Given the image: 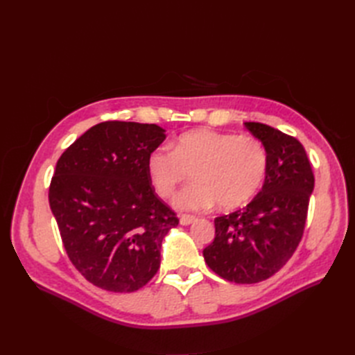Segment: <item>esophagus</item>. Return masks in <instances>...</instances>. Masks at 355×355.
<instances>
[{"mask_svg": "<svg viewBox=\"0 0 355 355\" xmlns=\"http://www.w3.org/2000/svg\"><path fill=\"white\" fill-rule=\"evenodd\" d=\"M196 220H197V218H196V216H192V214H182L180 219H179L180 225H184V227H187V225L194 223Z\"/></svg>", "mask_w": 355, "mask_h": 355, "instance_id": "esophagus-1", "label": "esophagus"}]
</instances>
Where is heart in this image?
<instances>
[{"label":"heart","mask_w":355,"mask_h":355,"mask_svg":"<svg viewBox=\"0 0 355 355\" xmlns=\"http://www.w3.org/2000/svg\"><path fill=\"white\" fill-rule=\"evenodd\" d=\"M266 164L259 139L198 128L180 135L171 149H153L146 157V173L158 194L168 197L192 171L194 184L173 198L179 210H207L218 202L231 210L253 198L263 182Z\"/></svg>","instance_id":"obj_1"}]
</instances>
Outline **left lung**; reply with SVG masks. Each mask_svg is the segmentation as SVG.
<instances>
[{"mask_svg": "<svg viewBox=\"0 0 355 355\" xmlns=\"http://www.w3.org/2000/svg\"><path fill=\"white\" fill-rule=\"evenodd\" d=\"M244 125L265 146V182L245 207L214 219V240L202 256L223 280L253 284L280 271L295 253L314 175L297 139L261 123Z\"/></svg>", "mask_w": 355, "mask_h": 355, "instance_id": "1", "label": "left lung"}]
</instances>
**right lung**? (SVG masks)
I'll return each instance as SVG.
<instances>
[{"label":"right lung","mask_w":355,"mask_h":355,"mask_svg":"<svg viewBox=\"0 0 355 355\" xmlns=\"http://www.w3.org/2000/svg\"><path fill=\"white\" fill-rule=\"evenodd\" d=\"M164 132L157 124H96L60 155L51 178L49 202L68 257L108 292L130 293L151 280L161 243L179 223L146 173Z\"/></svg>","instance_id":"1"}]
</instances>
